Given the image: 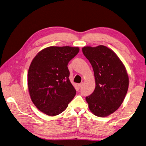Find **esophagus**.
<instances>
[{
    "label": "esophagus",
    "mask_w": 146,
    "mask_h": 146,
    "mask_svg": "<svg viewBox=\"0 0 146 146\" xmlns=\"http://www.w3.org/2000/svg\"><path fill=\"white\" fill-rule=\"evenodd\" d=\"M82 86H83V82H82V83L78 84V87H79V88H81V87H82Z\"/></svg>",
    "instance_id": "obj_1"
}]
</instances>
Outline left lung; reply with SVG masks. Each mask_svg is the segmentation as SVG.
<instances>
[{
  "mask_svg": "<svg viewBox=\"0 0 146 146\" xmlns=\"http://www.w3.org/2000/svg\"><path fill=\"white\" fill-rule=\"evenodd\" d=\"M82 52L93 68L96 87L86 98L91 112L106 117L123 103L129 86L126 68L115 53L108 47L84 46Z\"/></svg>",
  "mask_w": 146,
  "mask_h": 146,
  "instance_id": "1",
  "label": "left lung"
}]
</instances>
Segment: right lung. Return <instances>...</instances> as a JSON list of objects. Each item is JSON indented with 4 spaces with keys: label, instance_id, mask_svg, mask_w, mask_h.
<instances>
[{
    "label": "right lung",
    "instance_id": "obj_1",
    "mask_svg": "<svg viewBox=\"0 0 146 146\" xmlns=\"http://www.w3.org/2000/svg\"><path fill=\"white\" fill-rule=\"evenodd\" d=\"M78 47L49 46L41 50L30 65L27 75L32 102L50 116L60 114L76 94L70 82L68 62L79 52Z\"/></svg>",
    "mask_w": 146,
    "mask_h": 146
}]
</instances>
